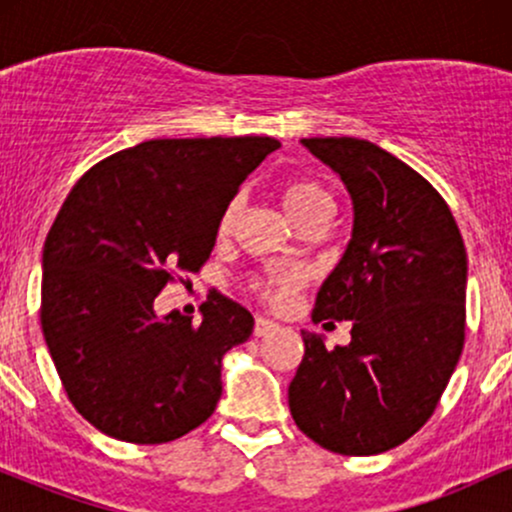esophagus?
I'll return each mask as SVG.
<instances>
[{
  "mask_svg": "<svg viewBox=\"0 0 512 512\" xmlns=\"http://www.w3.org/2000/svg\"><path fill=\"white\" fill-rule=\"evenodd\" d=\"M276 330H279V325L274 320H269V317H257L255 320V337H267V334Z\"/></svg>",
  "mask_w": 512,
  "mask_h": 512,
  "instance_id": "1",
  "label": "esophagus"
}]
</instances>
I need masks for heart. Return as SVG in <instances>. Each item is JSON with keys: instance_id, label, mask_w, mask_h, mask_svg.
Masks as SVG:
<instances>
[{"instance_id": "b5f03b06", "label": "heart", "mask_w": 512, "mask_h": 512, "mask_svg": "<svg viewBox=\"0 0 512 512\" xmlns=\"http://www.w3.org/2000/svg\"><path fill=\"white\" fill-rule=\"evenodd\" d=\"M281 204H284L286 214L291 216L293 223H301L308 216L320 214V211L334 209V199L330 192L325 190L322 185H317L313 180L305 178H296L284 182L281 187ZM240 211V199H231L223 209L221 221H219V231L226 233L228 228L233 226ZM301 284V272L298 269H272L264 279H260L257 289L269 303H284L286 298L296 291V286Z\"/></svg>"}]
</instances>
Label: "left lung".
Listing matches in <instances>:
<instances>
[{"mask_svg":"<svg viewBox=\"0 0 512 512\" xmlns=\"http://www.w3.org/2000/svg\"><path fill=\"white\" fill-rule=\"evenodd\" d=\"M301 144L351 197V240L313 310L351 320V342L330 351L301 332L291 416L325 450L378 455L426 424L460 361L467 252L436 187L390 151L356 137Z\"/></svg>","mask_w":512,"mask_h":512,"instance_id":"1","label":"left lung"}]
</instances>
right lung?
Masks as SVG:
<instances>
[{
    "mask_svg": "<svg viewBox=\"0 0 512 512\" xmlns=\"http://www.w3.org/2000/svg\"><path fill=\"white\" fill-rule=\"evenodd\" d=\"M272 137L151 139L96 163L43 248L45 344L81 416L125 443H168L209 419L221 361L248 342L243 305L211 296L202 325L156 296L214 250L226 204L279 149Z\"/></svg>",
    "mask_w": 512,
    "mask_h": 512,
    "instance_id": "add662e5",
    "label": "right lung"
}]
</instances>
